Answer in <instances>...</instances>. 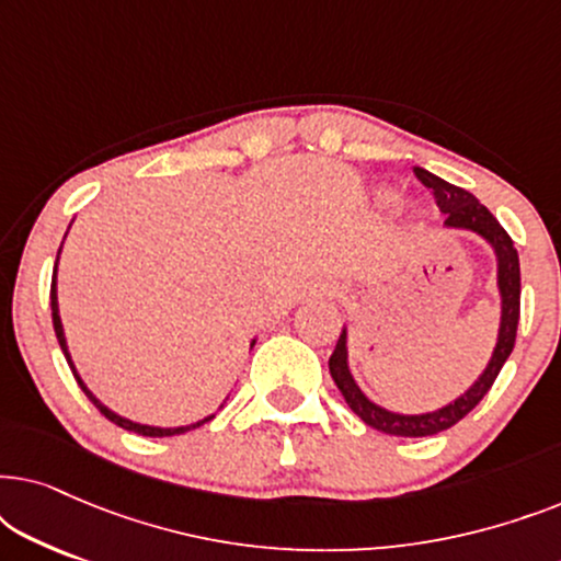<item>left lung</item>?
Wrapping results in <instances>:
<instances>
[{
  "instance_id": "left-lung-1",
  "label": "left lung",
  "mask_w": 561,
  "mask_h": 561,
  "mask_svg": "<svg viewBox=\"0 0 561 561\" xmlns=\"http://www.w3.org/2000/svg\"><path fill=\"white\" fill-rule=\"evenodd\" d=\"M416 179L424 183L426 188L434 191L436 206H439L444 219V229H459V232H472L478 234L482 242L493 250L495 257V286L497 298H501V324H497V340L490 355L485 370L478 375V380L472 382L465 393H459L455 401L444 403L442 409L424 411V413H398L390 411L386 405L370 401L363 393V388L357 386L355 375L350 370V350H347V327L342 329L336 347L329 357V373L332 380L340 388L344 401L367 426L378 428L382 434L390 436H432L439 434L444 428L455 426L457 421H462L474 405H478L485 393L493 386L497 373L505 365V359L511 357L513 344H516V329L520 317V265H518V252L513 248V240L508 232L497 225V219L488 211V206H482L470 191L455 186V183L439 179V175L428 173L426 168H413Z\"/></svg>"
}]
</instances>
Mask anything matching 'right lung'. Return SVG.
<instances>
[{
	"label": "right lung",
	"instance_id": "right-lung-1",
	"mask_svg": "<svg viewBox=\"0 0 561 561\" xmlns=\"http://www.w3.org/2000/svg\"><path fill=\"white\" fill-rule=\"evenodd\" d=\"M68 229H71V227H68ZM66 234H68V232H66ZM64 240H66V237H64ZM60 248H64V244H60ZM58 260H60V250H58V257H56V267H53V286H50L53 329H56L58 344H60V350H64V355H66V359H68V365H71L76 382H79L81 390H83V393H87L89 401L94 403L96 409L102 411L104 416L112 421V424L122 426V428H125V432H135V434H142V436H175V434H186V432H191V428H196V426H204L206 421H211L214 416H217V413H211V416H204L202 421H196V424H188V426H150V424H140V421H133V419H127V416H119L117 411H112L110 405H104L102 401H99V398L89 390L87 382H83V378L79 375V370H76V365H73V359H71V352H68V342H66V332H64V321H60V309H58V288H56V286H58ZM252 344H255V340L250 342V350H252ZM219 409H225V403H221Z\"/></svg>",
	"mask_w": 561,
	"mask_h": 561
}]
</instances>
